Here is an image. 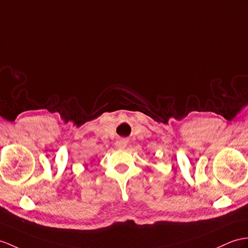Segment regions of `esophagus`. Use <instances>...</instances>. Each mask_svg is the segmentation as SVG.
<instances>
[{
  "label": "esophagus",
  "mask_w": 248,
  "mask_h": 248,
  "mask_svg": "<svg viewBox=\"0 0 248 248\" xmlns=\"http://www.w3.org/2000/svg\"><path fill=\"white\" fill-rule=\"evenodd\" d=\"M126 145H127V141H126L125 139H121V140H118L116 142V146L118 148H124L126 147Z\"/></svg>",
  "instance_id": "34e87169"
}]
</instances>
